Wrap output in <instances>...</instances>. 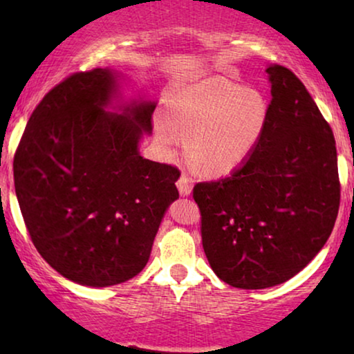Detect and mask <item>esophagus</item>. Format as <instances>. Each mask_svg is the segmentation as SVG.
<instances>
[{
    "mask_svg": "<svg viewBox=\"0 0 354 354\" xmlns=\"http://www.w3.org/2000/svg\"><path fill=\"white\" fill-rule=\"evenodd\" d=\"M177 188H178V192H180L182 196H188L192 193V188H193L192 178L188 177L187 174H182L177 180Z\"/></svg>",
    "mask_w": 354,
    "mask_h": 354,
    "instance_id": "esophagus-1",
    "label": "esophagus"
}]
</instances>
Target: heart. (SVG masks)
<instances>
[{"label":"heart","mask_w":354,"mask_h":354,"mask_svg":"<svg viewBox=\"0 0 354 354\" xmlns=\"http://www.w3.org/2000/svg\"><path fill=\"white\" fill-rule=\"evenodd\" d=\"M268 101L258 90L211 77L183 90L167 111V122L159 120L156 133L167 147L187 135V147L198 166L206 172L224 174L248 158L268 122Z\"/></svg>","instance_id":"heart-1"}]
</instances>
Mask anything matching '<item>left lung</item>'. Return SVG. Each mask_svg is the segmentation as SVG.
Segmentation results:
<instances>
[{
    "label": "left lung",
    "mask_w": 354,
    "mask_h": 354,
    "mask_svg": "<svg viewBox=\"0 0 354 354\" xmlns=\"http://www.w3.org/2000/svg\"><path fill=\"white\" fill-rule=\"evenodd\" d=\"M268 122L230 177L193 188L203 250L217 277L235 288L287 282L332 234L340 206L330 125L303 82L283 66L266 69Z\"/></svg>",
    "instance_id": "left-lung-1"
}]
</instances>
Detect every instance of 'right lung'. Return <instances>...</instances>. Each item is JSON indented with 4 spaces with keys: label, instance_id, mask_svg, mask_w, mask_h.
Here are the masks:
<instances>
[{
    "label": "right lung",
    "instance_id": "add662e5",
    "mask_svg": "<svg viewBox=\"0 0 354 354\" xmlns=\"http://www.w3.org/2000/svg\"><path fill=\"white\" fill-rule=\"evenodd\" d=\"M111 69L75 72L43 96L14 154V187L28 235L62 277L88 287L127 282L147 266L180 172L140 156L156 104L106 113Z\"/></svg>",
    "mask_w": 354,
    "mask_h": 354
}]
</instances>
